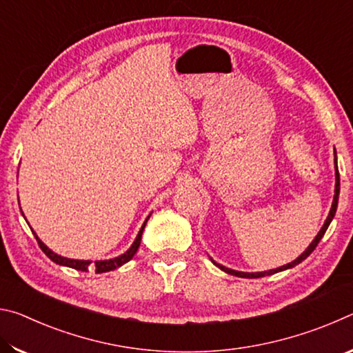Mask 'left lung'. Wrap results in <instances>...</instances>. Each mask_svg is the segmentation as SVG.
Instances as JSON below:
<instances>
[{
    "instance_id": "8db88e82",
    "label": "left lung",
    "mask_w": 353,
    "mask_h": 353,
    "mask_svg": "<svg viewBox=\"0 0 353 353\" xmlns=\"http://www.w3.org/2000/svg\"><path fill=\"white\" fill-rule=\"evenodd\" d=\"M334 172H336V183H334V196H333V204H332V208H330V213H328V216L325 219L324 225H322V229L319 230V234L316 235V238L313 240V243L310 244V246L307 248L305 252H303L301 256H297V259L294 261L288 263V265H283L277 268V270H270V271H265V272H240V271H234V270H229V268H225L223 265H218V263H213L216 265L219 270H223L224 272L227 274H232V276H236V277H243V279H259V277H265V276H272V274L276 272H280V271H285V270H290V268L299 265V263L307 259V256L313 252V250L316 249V246H318L319 241L322 240V236H324V234L328 229V225H330L332 219L334 216V213H336V207H338V198H339V171H338V166H336V152H334Z\"/></svg>"
}]
</instances>
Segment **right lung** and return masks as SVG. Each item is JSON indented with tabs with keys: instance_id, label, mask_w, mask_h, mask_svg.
<instances>
[{
	"instance_id": "1",
	"label": "right lung",
	"mask_w": 353,
	"mask_h": 353,
	"mask_svg": "<svg viewBox=\"0 0 353 353\" xmlns=\"http://www.w3.org/2000/svg\"><path fill=\"white\" fill-rule=\"evenodd\" d=\"M148 218H149V216H148ZM146 223H148V219L145 221V224L141 225V229H140V232H139V235H137L134 244H132V246H130V249L128 250L126 254L119 255V256H117V259H112V260L94 261L93 265H92V261H88V260H71V259H65V256H61V255L54 254V252H52L51 249H48V248L45 246V244L39 240V236L35 235V232H32V234H34V236H35V240H37L40 249L43 250V252L46 254L48 259H51L52 261L57 263V265L73 268V270H77V271H88V270H90V268H92V270H94V272L101 274V272H107V271H113V270H117V268L123 266L124 263H128L130 259H132V256L135 255L137 250H139V246H140V243H141V234H143V229H145Z\"/></svg>"
}]
</instances>
